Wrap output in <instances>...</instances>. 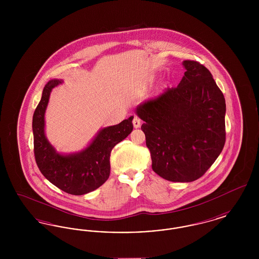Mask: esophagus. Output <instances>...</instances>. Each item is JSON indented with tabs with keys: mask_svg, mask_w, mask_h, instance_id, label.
Here are the masks:
<instances>
[{
	"mask_svg": "<svg viewBox=\"0 0 259 259\" xmlns=\"http://www.w3.org/2000/svg\"><path fill=\"white\" fill-rule=\"evenodd\" d=\"M141 124H142V120H141L138 116H135V117L133 118V125H134V127H135V128H140Z\"/></svg>",
	"mask_w": 259,
	"mask_h": 259,
	"instance_id": "1",
	"label": "esophagus"
}]
</instances>
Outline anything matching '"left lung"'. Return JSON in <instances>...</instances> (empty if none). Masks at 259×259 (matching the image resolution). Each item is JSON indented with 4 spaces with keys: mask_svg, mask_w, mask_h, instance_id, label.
Listing matches in <instances>:
<instances>
[{
    "mask_svg": "<svg viewBox=\"0 0 259 259\" xmlns=\"http://www.w3.org/2000/svg\"><path fill=\"white\" fill-rule=\"evenodd\" d=\"M177 87L146 100L136 112L145 122L152 170L170 182L189 183L208 171L225 144V99L209 70L184 61Z\"/></svg>",
    "mask_w": 259,
    "mask_h": 259,
    "instance_id": "left-lung-1",
    "label": "left lung"
}]
</instances>
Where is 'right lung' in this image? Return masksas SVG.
<instances>
[{
  "instance_id": "obj_1",
  "label": "right lung",
  "mask_w": 259,
  "mask_h": 259,
  "mask_svg": "<svg viewBox=\"0 0 259 259\" xmlns=\"http://www.w3.org/2000/svg\"><path fill=\"white\" fill-rule=\"evenodd\" d=\"M58 79L48 82L33 115L34 154L40 172L52 185L72 195H82L97 189L110 177L111 149L133 130V116L120 123L102 129L97 137L79 153H56L45 136V111Z\"/></svg>"
}]
</instances>
